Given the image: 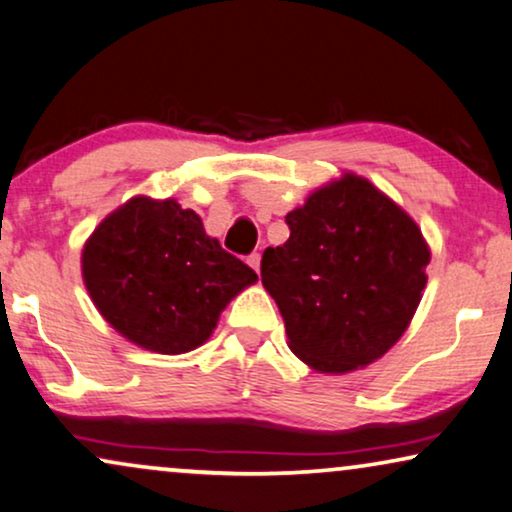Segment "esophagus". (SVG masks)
Instances as JSON below:
<instances>
[{
    "label": "esophagus",
    "mask_w": 512,
    "mask_h": 512,
    "mask_svg": "<svg viewBox=\"0 0 512 512\" xmlns=\"http://www.w3.org/2000/svg\"><path fill=\"white\" fill-rule=\"evenodd\" d=\"M260 260H262L260 252H252V255H248V264H250V267L255 269V271H260Z\"/></svg>",
    "instance_id": "obj_1"
}]
</instances>
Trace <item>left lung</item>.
I'll return each mask as SVG.
<instances>
[{
	"label": "left lung",
	"mask_w": 512,
	"mask_h": 512,
	"mask_svg": "<svg viewBox=\"0 0 512 512\" xmlns=\"http://www.w3.org/2000/svg\"><path fill=\"white\" fill-rule=\"evenodd\" d=\"M290 238L262 255L290 349L318 372H351L403 337L431 252L403 208L344 175L285 217Z\"/></svg>",
	"instance_id": "left-lung-1"
}]
</instances>
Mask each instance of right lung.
I'll return each instance as SVG.
<instances>
[{
  "label": "right lung",
  "mask_w": 512,
  "mask_h": 512,
  "mask_svg": "<svg viewBox=\"0 0 512 512\" xmlns=\"http://www.w3.org/2000/svg\"><path fill=\"white\" fill-rule=\"evenodd\" d=\"M88 295L114 330L142 349L185 353L215 330L229 299L257 274L206 236L173 199L135 196L84 245Z\"/></svg>",
  "instance_id": "add662e5"
}]
</instances>
